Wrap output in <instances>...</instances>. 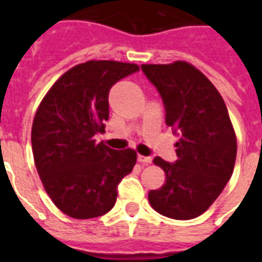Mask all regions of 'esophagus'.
Wrapping results in <instances>:
<instances>
[{
	"mask_svg": "<svg viewBox=\"0 0 262 262\" xmlns=\"http://www.w3.org/2000/svg\"><path fill=\"white\" fill-rule=\"evenodd\" d=\"M137 160H139L140 163H143V164H151L152 163V158H151V156L139 155V156H137Z\"/></svg>",
	"mask_w": 262,
	"mask_h": 262,
	"instance_id": "1",
	"label": "esophagus"
}]
</instances>
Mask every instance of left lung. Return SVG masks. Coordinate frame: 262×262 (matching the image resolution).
<instances>
[{"mask_svg":"<svg viewBox=\"0 0 262 262\" xmlns=\"http://www.w3.org/2000/svg\"><path fill=\"white\" fill-rule=\"evenodd\" d=\"M141 69L163 99L167 126L179 135L174 164L154 159L166 182L148 200L170 219H194L219 197L234 171L236 136L227 107L207 76L186 61L144 63Z\"/></svg>","mask_w":262,"mask_h":262,"instance_id":"8db88e82","label":"left lung"}]
</instances>
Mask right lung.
<instances>
[{
	"label": "right lung",
	"instance_id": "obj_1",
	"mask_svg": "<svg viewBox=\"0 0 262 262\" xmlns=\"http://www.w3.org/2000/svg\"><path fill=\"white\" fill-rule=\"evenodd\" d=\"M139 69L118 61L79 63L51 85L35 113V166L51 201L73 219H92L110 211L118 183L135 167V149L113 151L94 136L104 132L110 88Z\"/></svg>",
	"mask_w": 262,
	"mask_h": 262
}]
</instances>
